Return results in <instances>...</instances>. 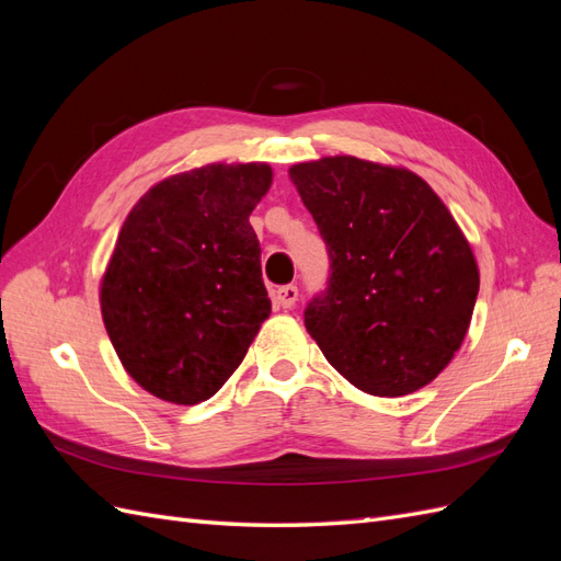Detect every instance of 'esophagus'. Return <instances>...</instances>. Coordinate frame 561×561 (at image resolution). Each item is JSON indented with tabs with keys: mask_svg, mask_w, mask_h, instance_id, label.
<instances>
[{
	"mask_svg": "<svg viewBox=\"0 0 561 561\" xmlns=\"http://www.w3.org/2000/svg\"><path fill=\"white\" fill-rule=\"evenodd\" d=\"M297 297H299L297 285H283L276 290V301H278V307H283V309H293Z\"/></svg>",
	"mask_w": 561,
	"mask_h": 561,
	"instance_id": "esophagus-1",
	"label": "esophagus"
}]
</instances>
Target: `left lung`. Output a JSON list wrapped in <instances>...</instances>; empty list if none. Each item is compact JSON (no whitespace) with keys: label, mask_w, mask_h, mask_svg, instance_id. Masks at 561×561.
<instances>
[{"label":"left lung","mask_w":561,"mask_h":561,"mask_svg":"<svg viewBox=\"0 0 561 561\" xmlns=\"http://www.w3.org/2000/svg\"><path fill=\"white\" fill-rule=\"evenodd\" d=\"M330 254L304 325L328 363L369 396L431 383L468 332L480 271L439 196L407 168L325 157L290 168Z\"/></svg>","instance_id":"1"}]
</instances>
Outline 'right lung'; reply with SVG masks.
I'll return each mask as SVG.
<instances>
[{
    "mask_svg": "<svg viewBox=\"0 0 561 561\" xmlns=\"http://www.w3.org/2000/svg\"><path fill=\"white\" fill-rule=\"evenodd\" d=\"M266 163H210L135 203L100 283V309L128 375L175 404L213 398L271 313L250 213Z\"/></svg>",
    "mask_w": 561,
    "mask_h": 561,
    "instance_id": "obj_1",
    "label": "right lung"
}]
</instances>
